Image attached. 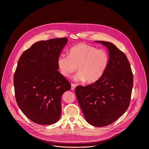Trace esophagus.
I'll return each mask as SVG.
<instances>
[{
  "mask_svg": "<svg viewBox=\"0 0 149 149\" xmlns=\"http://www.w3.org/2000/svg\"><path fill=\"white\" fill-rule=\"evenodd\" d=\"M75 87H76L75 84H71V90L74 91V90L75 89Z\"/></svg>",
  "mask_w": 149,
  "mask_h": 149,
  "instance_id": "esophagus-1",
  "label": "esophagus"
}]
</instances>
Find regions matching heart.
<instances>
[{
	"label": "heart",
	"instance_id": "heart-1",
	"mask_svg": "<svg viewBox=\"0 0 149 149\" xmlns=\"http://www.w3.org/2000/svg\"><path fill=\"white\" fill-rule=\"evenodd\" d=\"M109 56L103 49L86 43L77 44L69 49V55L61 54L57 58V66L61 74L69 78L77 70V81L95 83L99 80L108 66Z\"/></svg>",
	"mask_w": 149,
	"mask_h": 149
}]
</instances>
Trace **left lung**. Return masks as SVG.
Wrapping results in <instances>:
<instances>
[{"label": "left lung", "mask_w": 149, "mask_h": 149, "mask_svg": "<svg viewBox=\"0 0 149 149\" xmlns=\"http://www.w3.org/2000/svg\"><path fill=\"white\" fill-rule=\"evenodd\" d=\"M96 42L108 49V66L97 81L84 87L77 86L75 94L88 123L95 127H104L118 120L127 111L134 77L124 52L112 43Z\"/></svg>", "instance_id": "obj_1"}]
</instances>
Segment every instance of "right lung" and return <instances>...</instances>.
<instances>
[{
  "label": "right lung",
  "instance_id": "obj_1",
  "mask_svg": "<svg viewBox=\"0 0 149 149\" xmlns=\"http://www.w3.org/2000/svg\"><path fill=\"white\" fill-rule=\"evenodd\" d=\"M67 42L66 37L39 41L18 61L14 75L15 100L22 112L35 123L50 125L60 117L61 96L71 88L57 66Z\"/></svg>",
  "mask_w": 149,
  "mask_h": 149
}]
</instances>
